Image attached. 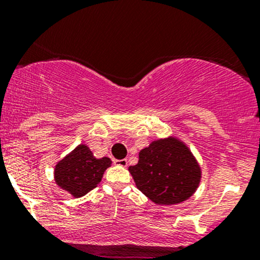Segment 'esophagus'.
Masks as SVG:
<instances>
[{"label":"esophagus","mask_w":260,"mask_h":260,"mask_svg":"<svg viewBox=\"0 0 260 260\" xmlns=\"http://www.w3.org/2000/svg\"><path fill=\"white\" fill-rule=\"evenodd\" d=\"M113 164H115L116 166H120V168H126L128 162L126 159H122V160H113Z\"/></svg>","instance_id":"34e87169"}]
</instances>
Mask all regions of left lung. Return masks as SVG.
<instances>
[{
	"mask_svg": "<svg viewBox=\"0 0 260 260\" xmlns=\"http://www.w3.org/2000/svg\"><path fill=\"white\" fill-rule=\"evenodd\" d=\"M136 186L157 205H175L196 193L202 169L184 142L177 137L153 140L139 151L138 164L129 166Z\"/></svg>",
	"mask_w": 260,
	"mask_h": 260,
	"instance_id": "8db88e82",
	"label": "left lung"
}]
</instances>
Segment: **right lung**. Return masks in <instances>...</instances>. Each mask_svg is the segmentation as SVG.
Wrapping results in <instances>:
<instances>
[{
  "label": "right lung",
  "mask_w": 260,
  "mask_h": 260,
  "mask_svg": "<svg viewBox=\"0 0 260 260\" xmlns=\"http://www.w3.org/2000/svg\"><path fill=\"white\" fill-rule=\"evenodd\" d=\"M111 164L110 157L98 159L88 145L79 144L56 164L53 177L59 188L74 198H80L98 187Z\"/></svg>",
  "instance_id": "1"
}]
</instances>
